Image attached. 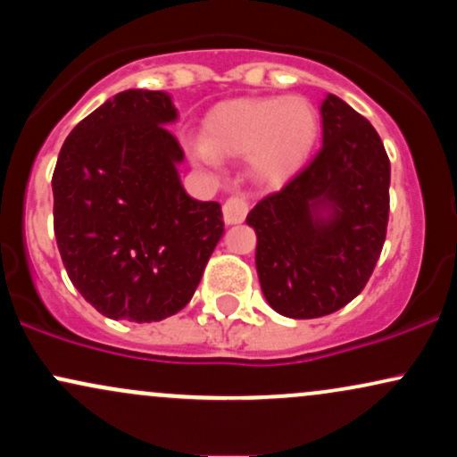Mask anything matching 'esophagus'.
Listing matches in <instances>:
<instances>
[{
  "label": "esophagus",
  "mask_w": 457,
  "mask_h": 457,
  "mask_svg": "<svg viewBox=\"0 0 457 457\" xmlns=\"http://www.w3.org/2000/svg\"><path fill=\"white\" fill-rule=\"evenodd\" d=\"M246 212H249V202L245 195H234L223 204V221L225 225L243 223Z\"/></svg>",
  "instance_id": "34e87169"
}]
</instances>
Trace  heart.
<instances>
[{"instance_id":"b5f03b06","label":"heart","mask_w":457,"mask_h":457,"mask_svg":"<svg viewBox=\"0 0 457 457\" xmlns=\"http://www.w3.org/2000/svg\"><path fill=\"white\" fill-rule=\"evenodd\" d=\"M318 113L301 96L238 98L214 107L204 120V139L191 144L199 165L214 167L219 154H249L251 171L264 182L290 178L318 139Z\"/></svg>"}]
</instances>
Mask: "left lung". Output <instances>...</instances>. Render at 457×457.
<instances>
[{"label":"left lung","instance_id":"obj_1","mask_svg":"<svg viewBox=\"0 0 457 457\" xmlns=\"http://www.w3.org/2000/svg\"><path fill=\"white\" fill-rule=\"evenodd\" d=\"M320 115L318 154L246 214L262 295L295 320L328 316L361 295L389 221L391 165L376 129L335 94Z\"/></svg>","mask_w":457,"mask_h":457}]
</instances>
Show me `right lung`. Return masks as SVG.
I'll list each match as a JSON object with an SVG mask.
<instances>
[{
	"mask_svg": "<svg viewBox=\"0 0 457 457\" xmlns=\"http://www.w3.org/2000/svg\"><path fill=\"white\" fill-rule=\"evenodd\" d=\"M167 92L124 90L71 130L54 228L72 286L103 316L159 322L191 301L223 236L221 206L188 197Z\"/></svg>",
	"mask_w": 457,
	"mask_h": 457,
	"instance_id": "1",
	"label": "right lung"
}]
</instances>
